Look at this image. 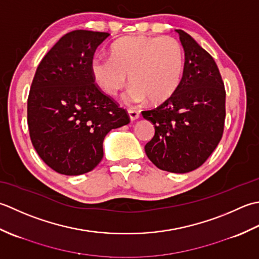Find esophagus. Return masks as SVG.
<instances>
[{"label": "esophagus", "instance_id": "34e87169", "mask_svg": "<svg viewBox=\"0 0 259 259\" xmlns=\"http://www.w3.org/2000/svg\"><path fill=\"white\" fill-rule=\"evenodd\" d=\"M127 112H128V116H130L131 120H135V119H137V118L140 117V112H139V110H136V109H128Z\"/></svg>", "mask_w": 259, "mask_h": 259}]
</instances>
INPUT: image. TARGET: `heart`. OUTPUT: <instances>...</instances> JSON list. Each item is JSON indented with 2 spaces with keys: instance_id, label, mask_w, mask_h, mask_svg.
<instances>
[{
  "instance_id": "b5f03b06",
  "label": "heart",
  "mask_w": 259,
  "mask_h": 259,
  "mask_svg": "<svg viewBox=\"0 0 259 259\" xmlns=\"http://www.w3.org/2000/svg\"><path fill=\"white\" fill-rule=\"evenodd\" d=\"M110 58L92 61V76L102 91L115 96L131 80L127 100L140 104L149 99L161 104L171 98L182 81L184 52L172 36L131 35L116 41Z\"/></svg>"
}]
</instances>
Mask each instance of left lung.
Returning <instances> with one entry per match:
<instances>
[{
	"label": "left lung",
	"mask_w": 259,
	"mask_h": 259,
	"mask_svg": "<svg viewBox=\"0 0 259 259\" xmlns=\"http://www.w3.org/2000/svg\"><path fill=\"white\" fill-rule=\"evenodd\" d=\"M176 31L184 49L182 81L171 98L142 115L155 128L147 157L163 171L187 173L201 166L223 137L226 91L213 58L191 35Z\"/></svg>",
	"instance_id": "obj_1"
}]
</instances>
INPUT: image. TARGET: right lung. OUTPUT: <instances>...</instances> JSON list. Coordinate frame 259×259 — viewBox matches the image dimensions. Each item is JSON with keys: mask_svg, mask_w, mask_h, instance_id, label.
<instances>
[{"mask_svg": "<svg viewBox=\"0 0 259 259\" xmlns=\"http://www.w3.org/2000/svg\"><path fill=\"white\" fill-rule=\"evenodd\" d=\"M108 36L87 30L65 34L41 60L31 85V142L42 161L65 176L96 167L105 136L130 123L126 109L100 91L92 76L95 51Z\"/></svg>", "mask_w": 259, "mask_h": 259, "instance_id": "1", "label": "right lung"}]
</instances>
